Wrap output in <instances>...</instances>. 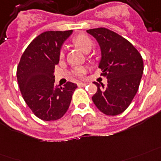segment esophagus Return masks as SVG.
<instances>
[{
  "instance_id": "34e87169",
  "label": "esophagus",
  "mask_w": 161,
  "mask_h": 161,
  "mask_svg": "<svg viewBox=\"0 0 161 161\" xmlns=\"http://www.w3.org/2000/svg\"><path fill=\"white\" fill-rule=\"evenodd\" d=\"M78 86H86V83H83V82H78L77 83Z\"/></svg>"
}]
</instances>
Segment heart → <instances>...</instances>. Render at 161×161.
Listing matches in <instances>:
<instances>
[{"label": "heart", "instance_id": "1", "mask_svg": "<svg viewBox=\"0 0 161 161\" xmlns=\"http://www.w3.org/2000/svg\"><path fill=\"white\" fill-rule=\"evenodd\" d=\"M73 43L85 53L89 52L93 46V42H92V38L84 33H80V34L75 36L73 38ZM58 57L60 59L64 58V48H61L58 52ZM86 73V68L84 66L75 67L70 72V74L75 77H82Z\"/></svg>", "mask_w": 161, "mask_h": 161}]
</instances>
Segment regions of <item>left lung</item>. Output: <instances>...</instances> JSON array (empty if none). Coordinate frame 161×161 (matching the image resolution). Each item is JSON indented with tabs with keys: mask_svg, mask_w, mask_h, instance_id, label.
Returning <instances> with one entry per match:
<instances>
[{
	"mask_svg": "<svg viewBox=\"0 0 161 161\" xmlns=\"http://www.w3.org/2000/svg\"><path fill=\"white\" fill-rule=\"evenodd\" d=\"M87 33L100 45L99 68L108 79L106 86L94 82L97 92L92 101L106 115H118L128 108L139 90L144 72L142 56L129 41L108 28H93Z\"/></svg>",
	"mask_w": 161,
	"mask_h": 161,
	"instance_id": "left-lung-1",
	"label": "left lung"
}]
</instances>
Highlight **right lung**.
<instances>
[{"label":"right lung","instance_id":"1","mask_svg":"<svg viewBox=\"0 0 161 161\" xmlns=\"http://www.w3.org/2000/svg\"><path fill=\"white\" fill-rule=\"evenodd\" d=\"M72 33L47 31L36 37L25 49L17 65V77L25 103L43 121L58 120L68 110L77 85H54V68L61 45Z\"/></svg>","mask_w":161,"mask_h":161}]
</instances>
